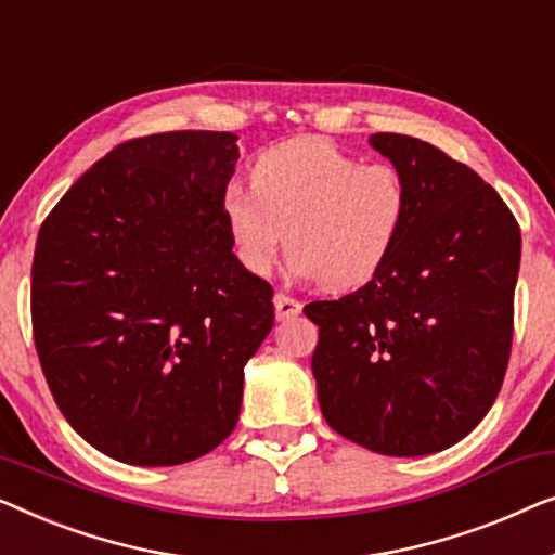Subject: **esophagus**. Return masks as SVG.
<instances>
[{
	"label": "esophagus",
	"mask_w": 555,
	"mask_h": 555,
	"mask_svg": "<svg viewBox=\"0 0 555 555\" xmlns=\"http://www.w3.org/2000/svg\"><path fill=\"white\" fill-rule=\"evenodd\" d=\"M274 307H276V319L279 322H286V319H294L301 311V301L292 299L286 294H276L274 296Z\"/></svg>",
	"instance_id": "1"
}]
</instances>
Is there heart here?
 I'll list each match as a JSON object with an SVG mask.
<instances>
[{
  "mask_svg": "<svg viewBox=\"0 0 555 555\" xmlns=\"http://www.w3.org/2000/svg\"><path fill=\"white\" fill-rule=\"evenodd\" d=\"M408 208V189L392 166H362L324 138L271 147L254 163L251 189L231 183L218 201L246 274L267 276L286 241L294 274L330 292L370 284L387 267Z\"/></svg>",
  "mask_w": 555,
  "mask_h": 555,
  "instance_id": "1",
  "label": "heart"
}]
</instances>
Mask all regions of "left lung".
I'll return each mask as SVG.
<instances>
[{"mask_svg":"<svg viewBox=\"0 0 555 555\" xmlns=\"http://www.w3.org/2000/svg\"><path fill=\"white\" fill-rule=\"evenodd\" d=\"M410 208L392 259L339 301L304 307L332 430L392 457L440 452L501 392L513 341L520 229L503 198L425 140L377 132Z\"/></svg>","mask_w":555,"mask_h":555,"instance_id":"8db88e82","label":"left lung"}]
</instances>
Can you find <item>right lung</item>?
<instances>
[{
    "instance_id": "right-lung-1",
    "label": "right lung",
    "mask_w": 555,
    "mask_h": 555,
    "mask_svg": "<svg viewBox=\"0 0 555 555\" xmlns=\"http://www.w3.org/2000/svg\"><path fill=\"white\" fill-rule=\"evenodd\" d=\"M233 132L130 140L98 160L37 236L33 326L73 430L140 467L181 465L233 433L244 366L274 326L271 286L231 251L218 201Z\"/></svg>"
}]
</instances>
